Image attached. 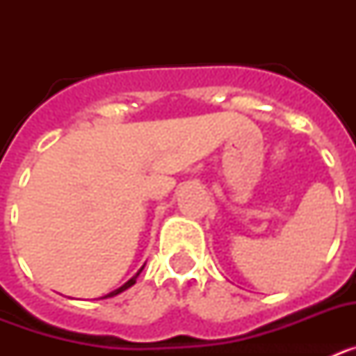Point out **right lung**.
Segmentation results:
<instances>
[{
    "instance_id": "add662e5",
    "label": "right lung",
    "mask_w": 356,
    "mask_h": 356,
    "mask_svg": "<svg viewBox=\"0 0 356 356\" xmlns=\"http://www.w3.org/2000/svg\"><path fill=\"white\" fill-rule=\"evenodd\" d=\"M143 269H144V266H143V267H140V271H139V273H137V275H135V276H134V278H130V280H128L127 284L122 285V287L115 289V291H114V292H110V294H106V296H105V298H112V296H118V294H119V292H122V291H127V289H128V287H131V285H134V284H135V282H137V276H139V275H140V273H143Z\"/></svg>"
}]
</instances>
